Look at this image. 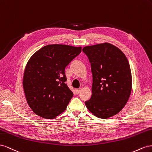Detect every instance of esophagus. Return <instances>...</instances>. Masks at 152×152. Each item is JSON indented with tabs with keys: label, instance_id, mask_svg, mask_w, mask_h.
I'll return each mask as SVG.
<instances>
[{
	"label": "esophagus",
	"instance_id": "34e87169",
	"mask_svg": "<svg viewBox=\"0 0 152 152\" xmlns=\"http://www.w3.org/2000/svg\"><path fill=\"white\" fill-rule=\"evenodd\" d=\"M81 88H78V89H76V94H79V93L81 92Z\"/></svg>",
	"mask_w": 152,
	"mask_h": 152
}]
</instances>
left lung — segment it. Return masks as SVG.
Wrapping results in <instances>:
<instances>
[{
    "label": "left lung",
    "mask_w": 152,
    "mask_h": 152,
    "mask_svg": "<svg viewBox=\"0 0 152 152\" xmlns=\"http://www.w3.org/2000/svg\"><path fill=\"white\" fill-rule=\"evenodd\" d=\"M83 51L91 63L92 97L86 101L95 116L106 119L126 104L132 91V75L126 56L118 48L104 42L85 46Z\"/></svg>",
    "instance_id": "1"
}]
</instances>
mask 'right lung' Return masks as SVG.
Listing matches in <instances>:
<instances>
[{
  "instance_id": "add662e5",
  "label": "right lung",
  "mask_w": 152,
  "mask_h": 152,
  "mask_svg": "<svg viewBox=\"0 0 152 152\" xmlns=\"http://www.w3.org/2000/svg\"><path fill=\"white\" fill-rule=\"evenodd\" d=\"M81 51V46L49 45L30 58L24 71L23 87L34 113L53 119L66 110L73 93L65 83V68Z\"/></svg>"
}]
</instances>
